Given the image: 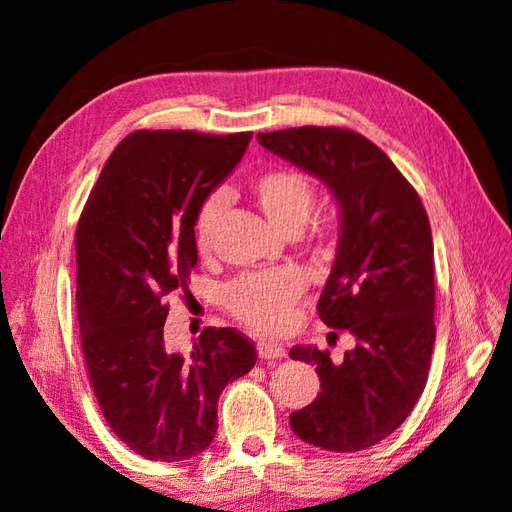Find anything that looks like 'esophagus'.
<instances>
[{
	"instance_id": "34e87169",
	"label": "esophagus",
	"mask_w": 512,
	"mask_h": 512,
	"mask_svg": "<svg viewBox=\"0 0 512 512\" xmlns=\"http://www.w3.org/2000/svg\"><path fill=\"white\" fill-rule=\"evenodd\" d=\"M257 353L262 360H275V358H284L286 349L282 345H275V342H259Z\"/></svg>"
}]
</instances>
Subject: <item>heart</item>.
I'll list each match as a JSON object with an SVG mask.
<instances>
[{
	"label": "heart",
	"mask_w": 512,
	"mask_h": 512,
	"mask_svg": "<svg viewBox=\"0 0 512 512\" xmlns=\"http://www.w3.org/2000/svg\"><path fill=\"white\" fill-rule=\"evenodd\" d=\"M257 208L284 235H295L311 217L315 192L306 176L293 170H273L259 174L250 185ZM224 197L212 194L203 203L194 221V239L201 253H208L215 241L219 219L224 215ZM302 293V277L295 271L248 273L230 282L221 300L237 320L250 329L275 333L286 327L291 309Z\"/></svg>",
	"instance_id": "obj_1"
}]
</instances>
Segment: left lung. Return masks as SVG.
Returning <instances> with one entry per match:
<instances>
[{"label": "left lung", "instance_id": "8db88e82", "mask_svg": "<svg viewBox=\"0 0 512 512\" xmlns=\"http://www.w3.org/2000/svg\"><path fill=\"white\" fill-rule=\"evenodd\" d=\"M257 141L336 201L340 235L318 313L356 340L340 362L313 345L288 351L320 376V394L288 421L315 448L365 450L405 421L427 383L436 338L430 221L412 185L365 136L293 127Z\"/></svg>", "mask_w": 512, "mask_h": 512}]
</instances>
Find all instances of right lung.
<instances>
[{"instance_id": "1", "label": "right lung", "mask_w": 512, "mask_h": 512, "mask_svg": "<svg viewBox=\"0 0 512 512\" xmlns=\"http://www.w3.org/2000/svg\"><path fill=\"white\" fill-rule=\"evenodd\" d=\"M250 132H136L100 172L76 230L82 353L107 425L150 461L192 459L217 434L219 394L257 360L235 329L167 351L165 297L197 264L194 221L235 170Z\"/></svg>"}]
</instances>
